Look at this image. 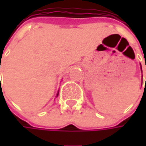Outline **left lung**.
I'll use <instances>...</instances> for the list:
<instances>
[{
	"label": "left lung",
	"mask_w": 146,
	"mask_h": 146,
	"mask_svg": "<svg viewBox=\"0 0 146 146\" xmlns=\"http://www.w3.org/2000/svg\"><path fill=\"white\" fill-rule=\"evenodd\" d=\"M145 68H146V61H145ZM145 85H146V78H145Z\"/></svg>",
	"instance_id": "left-lung-1"
}]
</instances>
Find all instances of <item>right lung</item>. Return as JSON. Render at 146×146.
<instances>
[{
	"instance_id": "obj_1",
	"label": "right lung",
	"mask_w": 146,
	"mask_h": 146,
	"mask_svg": "<svg viewBox=\"0 0 146 146\" xmlns=\"http://www.w3.org/2000/svg\"><path fill=\"white\" fill-rule=\"evenodd\" d=\"M0 66H1V62H0ZM0 68H1V66H0ZM0 84H1V78H0Z\"/></svg>"
}]
</instances>
